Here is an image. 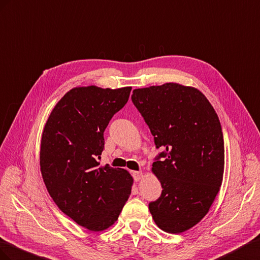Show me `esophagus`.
<instances>
[{"label": "esophagus", "instance_id": "34e87169", "mask_svg": "<svg viewBox=\"0 0 260 260\" xmlns=\"http://www.w3.org/2000/svg\"><path fill=\"white\" fill-rule=\"evenodd\" d=\"M133 177H134V180L136 181V182H138L140 179H142V176H143V172H140V171H133Z\"/></svg>", "mask_w": 260, "mask_h": 260}]
</instances>
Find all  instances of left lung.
<instances>
[{
    "mask_svg": "<svg viewBox=\"0 0 260 260\" xmlns=\"http://www.w3.org/2000/svg\"><path fill=\"white\" fill-rule=\"evenodd\" d=\"M132 101L149 126L152 163L161 196L149 203L152 218L168 233H182L209 211L222 184L224 142L216 111L198 89L168 83L135 89Z\"/></svg>",
    "mask_w": 260,
    "mask_h": 260,
    "instance_id": "8db88e82",
    "label": "left lung"
}]
</instances>
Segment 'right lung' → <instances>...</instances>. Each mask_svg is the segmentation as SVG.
Here are the masks:
<instances>
[{
  "instance_id": "right-lung-1",
  "label": "right lung",
  "mask_w": 260,
  "mask_h": 260,
  "mask_svg": "<svg viewBox=\"0 0 260 260\" xmlns=\"http://www.w3.org/2000/svg\"><path fill=\"white\" fill-rule=\"evenodd\" d=\"M131 90L73 88L52 110L42 133L40 170L49 194L62 212L90 231L112 225L132 191L126 170L98 162L103 133Z\"/></svg>"
}]
</instances>
